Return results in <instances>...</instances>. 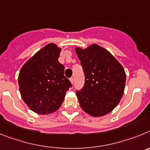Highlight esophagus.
Instances as JSON below:
<instances>
[{"label": "esophagus", "instance_id": "34e87169", "mask_svg": "<svg viewBox=\"0 0 150 150\" xmlns=\"http://www.w3.org/2000/svg\"><path fill=\"white\" fill-rule=\"evenodd\" d=\"M69 81H70V82H71V83H72V84H73V83H74V78H71L69 79Z\"/></svg>", "mask_w": 150, "mask_h": 150}]
</instances>
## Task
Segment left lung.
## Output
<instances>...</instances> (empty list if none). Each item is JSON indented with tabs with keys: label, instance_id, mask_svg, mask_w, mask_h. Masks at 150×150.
Here are the masks:
<instances>
[{
	"label": "left lung",
	"instance_id": "left-lung-1",
	"mask_svg": "<svg viewBox=\"0 0 150 150\" xmlns=\"http://www.w3.org/2000/svg\"><path fill=\"white\" fill-rule=\"evenodd\" d=\"M75 50L85 75L83 89L76 92L79 105L91 117H103L117 107L123 96L125 70L110 52L97 44Z\"/></svg>",
	"mask_w": 150,
	"mask_h": 150
}]
</instances>
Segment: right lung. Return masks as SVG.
Segmentation results:
<instances>
[{"instance_id": "right-lung-1", "label": "right lung", "mask_w": 150, "mask_h": 150, "mask_svg": "<svg viewBox=\"0 0 150 150\" xmlns=\"http://www.w3.org/2000/svg\"><path fill=\"white\" fill-rule=\"evenodd\" d=\"M62 48L49 43L39 50L22 66L18 75L23 101L38 114L58 110L72 84L64 76V66L58 61Z\"/></svg>"}]
</instances>
